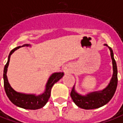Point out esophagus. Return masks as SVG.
<instances>
[{
    "instance_id": "esophagus-1",
    "label": "esophagus",
    "mask_w": 123,
    "mask_h": 123,
    "mask_svg": "<svg viewBox=\"0 0 123 123\" xmlns=\"http://www.w3.org/2000/svg\"><path fill=\"white\" fill-rule=\"evenodd\" d=\"M64 72L65 73H68L70 72V70H69L68 67H65V68H64Z\"/></svg>"
}]
</instances>
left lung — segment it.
I'll use <instances>...</instances> for the list:
<instances>
[{
  "label": "left lung",
  "mask_w": 123,
  "mask_h": 123,
  "mask_svg": "<svg viewBox=\"0 0 123 123\" xmlns=\"http://www.w3.org/2000/svg\"><path fill=\"white\" fill-rule=\"evenodd\" d=\"M104 46H108L111 51V56L112 61V68H113L112 77L108 85L104 90L93 92L87 93L85 96H83L77 93L75 90V86H73L72 91L71 92V97L74 103L78 107L83 109L90 110V109H95L103 106L104 105L106 104L112 99L117 90L118 83V71L117 63L114 58L113 51L112 48L109 47L106 44H104Z\"/></svg>",
  "instance_id": "obj_1"
}]
</instances>
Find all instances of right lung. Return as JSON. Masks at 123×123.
I'll return each instance as SVG.
<instances>
[{"label":"right lung","instance_id":"add662e5","mask_svg":"<svg viewBox=\"0 0 123 123\" xmlns=\"http://www.w3.org/2000/svg\"><path fill=\"white\" fill-rule=\"evenodd\" d=\"M23 46L27 47V46H31V45L25 44H23L21 46H18L11 51V52L9 54V56H8V61L5 66L4 72H3L4 87H5L6 96L13 104L16 105L18 107L22 108L24 109L37 110V109H40L41 108L44 106L46 105V104L47 103L48 100L50 96L51 89H52V86H54L55 83H56L61 79L62 76L64 75V73L59 72L52 73L50 77H49V79L46 84L45 91L40 95L37 96L33 93L27 94V93H20V92H16L15 90L12 89V87L9 84V81L7 79V76H6V73H7V68H8L9 65L11 55L17 49H19L21 47H23Z\"/></svg>","mask_w":123,"mask_h":123}]
</instances>
